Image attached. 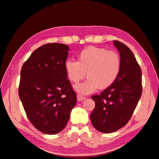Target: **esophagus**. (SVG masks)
<instances>
[{"instance_id": "esophagus-1", "label": "esophagus", "mask_w": 159, "mask_h": 159, "mask_svg": "<svg viewBox=\"0 0 159 159\" xmlns=\"http://www.w3.org/2000/svg\"><path fill=\"white\" fill-rule=\"evenodd\" d=\"M77 101H79V102H80V101H83L84 99H86L85 97L83 96V95H80V94H78V95H77Z\"/></svg>"}]
</instances>
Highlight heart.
I'll return each mask as SVG.
<instances>
[{
  "mask_svg": "<svg viewBox=\"0 0 159 159\" xmlns=\"http://www.w3.org/2000/svg\"><path fill=\"white\" fill-rule=\"evenodd\" d=\"M68 78L74 83L79 82L86 75L83 83L75 86L81 94H89L98 88L106 89L115 82L121 70L119 55L105 48L89 47L77 56V61L68 60L64 64Z\"/></svg>",
  "mask_w": 159,
  "mask_h": 159,
  "instance_id": "1",
  "label": "heart"
}]
</instances>
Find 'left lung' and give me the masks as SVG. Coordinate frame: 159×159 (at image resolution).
Instances as JSON below:
<instances>
[{
  "instance_id": "1",
  "label": "left lung",
  "mask_w": 159,
  "mask_h": 159,
  "mask_svg": "<svg viewBox=\"0 0 159 159\" xmlns=\"http://www.w3.org/2000/svg\"><path fill=\"white\" fill-rule=\"evenodd\" d=\"M113 42L120 54V73L111 86L91 97L95 107L90 121L103 133L114 132L127 124L142 94L141 70L133 53L121 42Z\"/></svg>"
}]
</instances>
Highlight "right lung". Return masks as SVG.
I'll return each instance as SVG.
<instances>
[{
  "label": "right lung",
  "instance_id": "right-lung-1",
  "mask_svg": "<svg viewBox=\"0 0 159 159\" xmlns=\"http://www.w3.org/2000/svg\"><path fill=\"white\" fill-rule=\"evenodd\" d=\"M69 50L64 44L43 45L21 69L19 97L29 120L44 134L62 130L77 102L64 67Z\"/></svg>",
  "mask_w": 159,
  "mask_h": 159
}]
</instances>
